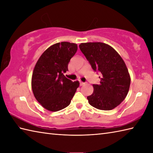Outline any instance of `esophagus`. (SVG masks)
Wrapping results in <instances>:
<instances>
[{"mask_svg": "<svg viewBox=\"0 0 153 153\" xmlns=\"http://www.w3.org/2000/svg\"><path fill=\"white\" fill-rule=\"evenodd\" d=\"M85 84V83H84V82H80V83H79V85H80V86H83V85H84Z\"/></svg>", "mask_w": 153, "mask_h": 153, "instance_id": "esophagus-1", "label": "esophagus"}]
</instances>
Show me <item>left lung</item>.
I'll return each instance as SVG.
<instances>
[{
    "label": "left lung",
    "mask_w": 153,
    "mask_h": 153,
    "mask_svg": "<svg viewBox=\"0 0 153 153\" xmlns=\"http://www.w3.org/2000/svg\"><path fill=\"white\" fill-rule=\"evenodd\" d=\"M79 47L93 69L100 73V83L93 84V93L87 97L89 105L102 110L116 108L125 99L130 86V75L124 61L106 43L89 42Z\"/></svg>",
    "instance_id": "obj_1"
}]
</instances>
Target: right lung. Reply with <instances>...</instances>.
<instances>
[{
  "label": "right lung",
  "mask_w": 153,
  "mask_h": 153,
  "mask_svg": "<svg viewBox=\"0 0 153 153\" xmlns=\"http://www.w3.org/2000/svg\"><path fill=\"white\" fill-rule=\"evenodd\" d=\"M77 50L76 43L54 44L44 51L35 64L31 77L32 91L37 101L49 111L56 112L67 107L79 86L78 81L73 82L64 75Z\"/></svg>",
  "instance_id": "1"
}]
</instances>
